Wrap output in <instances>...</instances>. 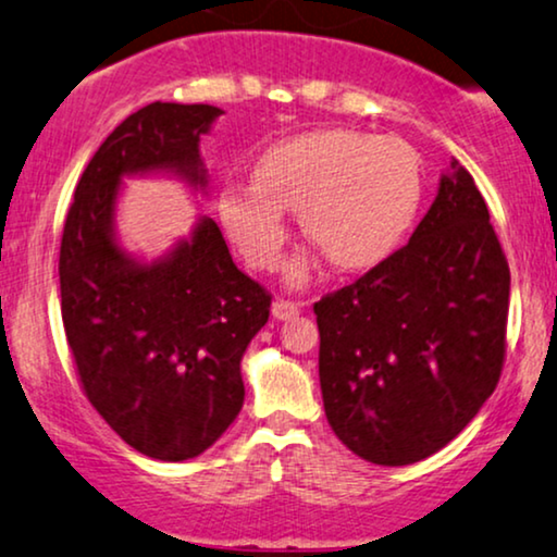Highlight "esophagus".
Wrapping results in <instances>:
<instances>
[{
	"mask_svg": "<svg viewBox=\"0 0 557 557\" xmlns=\"http://www.w3.org/2000/svg\"><path fill=\"white\" fill-rule=\"evenodd\" d=\"M298 313H300V302H293V300H274L272 302V315L277 321H290Z\"/></svg>",
	"mask_w": 557,
	"mask_h": 557,
	"instance_id": "obj_1",
	"label": "esophagus"
}]
</instances>
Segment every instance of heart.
Masks as SVG:
<instances>
[{"mask_svg":"<svg viewBox=\"0 0 557 557\" xmlns=\"http://www.w3.org/2000/svg\"><path fill=\"white\" fill-rule=\"evenodd\" d=\"M424 174L419 153L396 136L329 128L277 140L255 166V185L218 193V221L251 270L283 262L290 226L300 213L302 234L339 270H372L396 255L417 221ZM311 259L287 267V283L306 285Z\"/></svg>","mask_w":557,"mask_h":557,"instance_id":"heart-1","label":"heart"}]
</instances>
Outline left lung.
Returning <instances> with one entry per match:
<instances>
[{"label": "left lung", "mask_w": 557, "mask_h": 557, "mask_svg": "<svg viewBox=\"0 0 557 557\" xmlns=\"http://www.w3.org/2000/svg\"><path fill=\"white\" fill-rule=\"evenodd\" d=\"M509 285L483 195L453 159L404 249L313 306L323 411L351 453L411 466L473 421L502 377Z\"/></svg>", "instance_id": "1"}]
</instances>
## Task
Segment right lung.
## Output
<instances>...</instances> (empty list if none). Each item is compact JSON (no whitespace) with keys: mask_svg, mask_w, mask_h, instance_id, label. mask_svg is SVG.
Segmentation results:
<instances>
[{"mask_svg":"<svg viewBox=\"0 0 557 557\" xmlns=\"http://www.w3.org/2000/svg\"><path fill=\"white\" fill-rule=\"evenodd\" d=\"M213 104L151 102L125 117L84 169L63 223L61 319L89 404L140 455L182 462L234 424L242 357L272 298L231 259L213 218L151 262L117 242L123 180L166 174L208 195L200 138Z\"/></svg>","mask_w":557,"mask_h":557,"instance_id":"1","label":"right lung"}]
</instances>
